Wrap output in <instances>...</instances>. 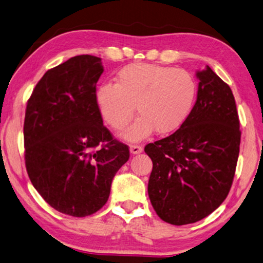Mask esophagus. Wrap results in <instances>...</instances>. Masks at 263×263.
Wrapping results in <instances>:
<instances>
[{
  "mask_svg": "<svg viewBox=\"0 0 263 263\" xmlns=\"http://www.w3.org/2000/svg\"><path fill=\"white\" fill-rule=\"evenodd\" d=\"M142 151H143V146H142V145H140V144H132L130 145V153L133 155L141 154Z\"/></svg>",
  "mask_w": 263,
  "mask_h": 263,
  "instance_id": "esophagus-1",
  "label": "esophagus"
}]
</instances>
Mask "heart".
Listing matches in <instances>:
<instances>
[{"instance_id": "1", "label": "heart", "mask_w": 263, "mask_h": 263, "mask_svg": "<svg viewBox=\"0 0 263 263\" xmlns=\"http://www.w3.org/2000/svg\"><path fill=\"white\" fill-rule=\"evenodd\" d=\"M196 98V82L182 69L150 63L123 67L117 83H105L97 92L101 114L110 127L122 129L135 114L141 117L122 136L137 141L156 129L168 134L181 126L191 114Z\"/></svg>"}]
</instances>
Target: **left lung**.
Returning a JSON list of instances; mask_svg holds the SVG:
<instances>
[{
	"instance_id": "obj_1",
	"label": "left lung",
	"mask_w": 263,
	"mask_h": 263,
	"mask_svg": "<svg viewBox=\"0 0 263 263\" xmlns=\"http://www.w3.org/2000/svg\"><path fill=\"white\" fill-rule=\"evenodd\" d=\"M197 99L180 128L145 145L153 160L151 204L164 222H199L223 203L236 173L241 132L230 86L206 66Z\"/></svg>"
}]
</instances>
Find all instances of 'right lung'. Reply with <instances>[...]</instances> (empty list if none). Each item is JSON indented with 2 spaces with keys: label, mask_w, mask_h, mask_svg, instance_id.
Masks as SVG:
<instances>
[{
  "label": "right lung",
  "mask_w": 263,
  "mask_h": 263,
  "mask_svg": "<svg viewBox=\"0 0 263 263\" xmlns=\"http://www.w3.org/2000/svg\"><path fill=\"white\" fill-rule=\"evenodd\" d=\"M100 58L78 55L46 71L27 100L25 166L32 185L60 213L85 217L108 200L128 145L103 124L96 84Z\"/></svg>",
  "instance_id": "1"
}]
</instances>
